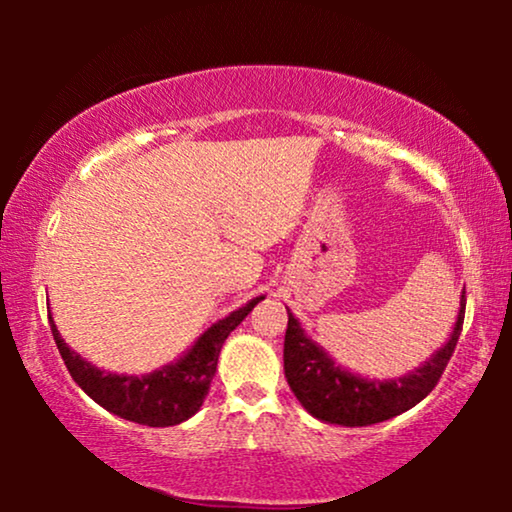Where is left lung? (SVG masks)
<instances>
[{
  "instance_id": "obj_1",
  "label": "left lung",
  "mask_w": 512,
  "mask_h": 512,
  "mask_svg": "<svg viewBox=\"0 0 512 512\" xmlns=\"http://www.w3.org/2000/svg\"><path fill=\"white\" fill-rule=\"evenodd\" d=\"M466 293V291H464ZM461 293L459 314L450 340L408 375L394 380H368L340 368L324 347H319L289 312V326L284 335V375L300 405L312 417L326 424L370 426L415 408L436 387L447 361L454 354L464 326L466 296Z\"/></svg>"
}]
</instances>
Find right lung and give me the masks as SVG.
<instances>
[{
    "label": "right lung",
    "mask_w": 512,
    "mask_h": 512,
    "mask_svg": "<svg viewBox=\"0 0 512 512\" xmlns=\"http://www.w3.org/2000/svg\"><path fill=\"white\" fill-rule=\"evenodd\" d=\"M261 300L263 296L249 300L240 310L230 312L226 319L216 321L179 361L142 377L104 373V370L95 368L93 363L81 359V354L67 347L51 314H48V321H51L55 345L60 349L69 375L95 403H100L104 410L114 412L118 417L128 419V422L144 426H174L193 417L205 403L223 342Z\"/></svg>",
    "instance_id": "right-lung-1"
}]
</instances>
